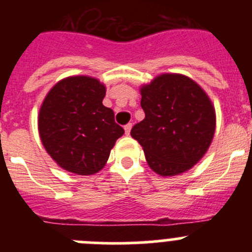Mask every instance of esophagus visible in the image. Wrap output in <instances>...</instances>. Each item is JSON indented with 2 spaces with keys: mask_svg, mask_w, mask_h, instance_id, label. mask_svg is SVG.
<instances>
[{
  "mask_svg": "<svg viewBox=\"0 0 252 252\" xmlns=\"http://www.w3.org/2000/svg\"><path fill=\"white\" fill-rule=\"evenodd\" d=\"M131 128H132V124H127V125H125V132L127 133V135H130V131Z\"/></svg>",
  "mask_w": 252,
  "mask_h": 252,
  "instance_id": "esophagus-1",
  "label": "esophagus"
}]
</instances>
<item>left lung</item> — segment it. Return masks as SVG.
<instances>
[{"label": "left lung", "instance_id": "1", "mask_svg": "<svg viewBox=\"0 0 252 252\" xmlns=\"http://www.w3.org/2000/svg\"><path fill=\"white\" fill-rule=\"evenodd\" d=\"M145 119L131 130L146 161L161 177L182 174L208 150L216 112L207 93L182 74H161L140 88Z\"/></svg>", "mask_w": 252, "mask_h": 252}]
</instances>
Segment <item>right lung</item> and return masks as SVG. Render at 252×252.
<instances>
[{"mask_svg":"<svg viewBox=\"0 0 252 252\" xmlns=\"http://www.w3.org/2000/svg\"><path fill=\"white\" fill-rule=\"evenodd\" d=\"M106 87L98 79L74 75L58 82L40 107V139L60 168L92 175L106 165L124 128L102 101Z\"/></svg>","mask_w":252,"mask_h":252,"instance_id":"obj_1","label":"right lung"}]
</instances>
